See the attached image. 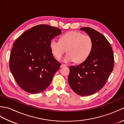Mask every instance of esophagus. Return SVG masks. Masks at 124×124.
<instances>
[{"label":"esophagus","instance_id":"1","mask_svg":"<svg viewBox=\"0 0 124 124\" xmlns=\"http://www.w3.org/2000/svg\"><path fill=\"white\" fill-rule=\"evenodd\" d=\"M66 66H67V65L64 64H62L61 65V68H63V67H65Z\"/></svg>","mask_w":124,"mask_h":124}]
</instances>
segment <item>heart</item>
Returning a JSON list of instances; mask_svg holds the SVG:
<instances>
[{
  "mask_svg": "<svg viewBox=\"0 0 124 124\" xmlns=\"http://www.w3.org/2000/svg\"><path fill=\"white\" fill-rule=\"evenodd\" d=\"M93 47L92 38L77 31H70L62 35L60 41L53 39L49 47L57 59L61 58L64 53L68 52L63 59L65 63L76 61L78 63L85 61L90 55Z\"/></svg>",
  "mask_w": 124,
  "mask_h": 124,
  "instance_id": "obj_1",
  "label": "heart"
}]
</instances>
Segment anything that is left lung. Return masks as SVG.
Segmentation results:
<instances>
[{"instance_id": "left-lung-1", "label": "left lung", "mask_w": 124, "mask_h": 124, "mask_svg": "<svg viewBox=\"0 0 124 124\" xmlns=\"http://www.w3.org/2000/svg\"><path fill=\"white\" fill-rule=\"evenodd\" d=\"M80 29L92 38L93 49L86 61L70 67L68 83L75 93L88 96L96 93L106 84L114 68V56L109 41L101 33L89 27Z\"/></svg>"}]
</instances>
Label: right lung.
<instances>
[{"label": "right lung", "instance_id": "obj_1", "mask_svg": "<svg viewBox=\"0 0 124 124\" xmlns=\"http://www.w3.org/2000/svg\"><path fill=\"white\" fill-rule=\"evenodd\" d=\"M61 30L40 24L26 31L13 45L9 60L10 71L18 85L28 93H40L48 87L61 63L49 47L52 39Z\"/></svg>", "mask_w": 124, "mask_h": 124}]
</instances>
